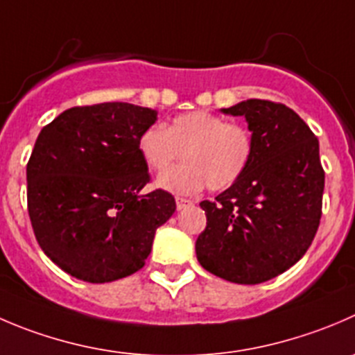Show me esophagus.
<instances>
[{
	"label": "esophagus",
	"instance_id": "obj_1",
	"mask_svg": "<svg viewBox=\"0 0 355 355\" xmlns=\"http://www.w3.org/2000/svg\"><path fill=\"white\" fill-rule=\"evenodd\" d=\"M175 201H177V209H178V211H180V209H184V208H187V206H192L191 199L177 198V199H175Z\"/></svg>",
	"mask_w": 355,
	"mask_h": 355
}]
</instances>
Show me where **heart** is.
Masks as SVG:
<instances>
[{"label":"heart","instance_id":"obj_1","mask_svg":"<svg viewBox=\"0 0 355 355\" xmlns=\"http://www.w3.org/2000/svg\"><path fill=\"white\" fill-rule=\"evenodd\" d=\"M139 153L153 171H162L182 154L185 164L163 172L156 185L178 196L196 194L206 184L211 191L230 187L241 178L253 154L248 128L227 123L208 111L177 116L166 130L150 126L140 135Z\"/></svg>","mask_w":355,"mask_h":355}]
</instances>
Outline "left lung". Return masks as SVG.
Segmentation results:
<instances>
[{
  "mask_svg": "<svg viewBox=\"0 0 355 355\" xmlns=\"http://www.w3.org/2000/svg\"><path fill=\"white\" fill-rule=\"evenodd\" d=\"M223 114L243 116L253 154L237 182L199 202L206 229L196 241L202 269L237 284H260L297 263L321 220L324 171L319 140L283 104L250 98Z\"/></svg>",
  "mask_w": 355,
  "mask_h": 355,
  "instance_id": "obj_1",
  "label": "left lung"
}]
</instances>
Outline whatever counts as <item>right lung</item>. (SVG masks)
I'll use <instances>...</instances> for the list:
<instances>
[{
	"label": "right lung",
	"instance_id": "right-lung-1",
	"mask_svg": "<svg viewBox=\"0 0 355 355\" xmlns=\"http://www.w3.org/2000/svg\"><path fill=\"white\" fill-rule=\"evenodd\" d=\"M157 111L126 102L72 107L37 135L27 208L41 250L64 272L111 283L142 269L154 234L175 213L168 192L142 194L139 139Z\"/></svg>",
	"mask_w": 355,
	"mask_h": 355
}]
</instances>
